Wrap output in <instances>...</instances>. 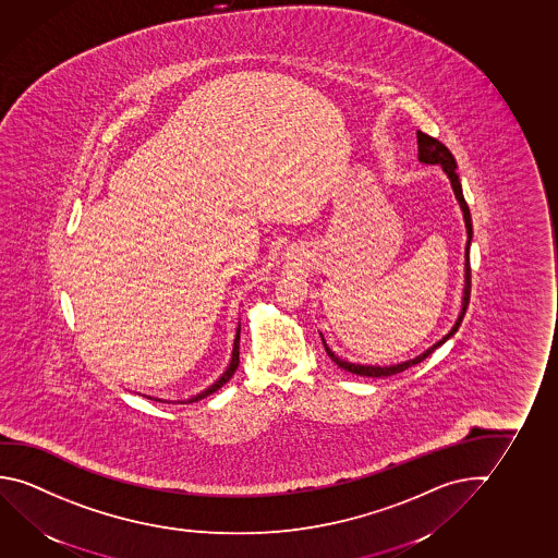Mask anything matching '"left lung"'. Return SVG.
<instances>
[{"label":"left lung","instance_id":"left-lung-1","mask_svg":"<svg viewBox=\"0 0 558 558\" xmlns=\"http://www.w3.org/2000/svg\"><path fill=\"white\" fill-rule=\"evenodd\" d=\"M417 145H420L421 162L440 163V166H442V170H445L446 175L450 178V183H452V189H454L456 198H458V203L462 206L463 218H465V228H468V245H465V295H463L462 313H460V317L456 320L454 328H452V330H450V332H448L440 342L435 343V345L429 348L427 352L421 353L420 357L405 361V363H398V365H390V367L355 365V363H348V361L338 360L335 353L330 352V348L326 345L325 338H323V343H325V350L326 353H328V357L335 361L336 365H338L340 369L353 373V375H360V377H390V375L402 373V371L408 369V367L417 365V363H421L425 357H429L430 353L435 352L438 345H442L450 336L456 335V330H458L460 325H462L463 315H465V311H468V303H470V293H472V270H470V243H472L473 233L472 215H470V206H468L465 198H463L462 183H460V178H458V173H456L454 156H452V153H450V150H448V148H446L438 138L430 137V135L423 133V131H417Z\"/></svg>","mask_w":558,"mask_h":558}]
</instances>
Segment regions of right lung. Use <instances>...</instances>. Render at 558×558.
Masks as SVG:
<instances>
[{"instance_id":"right-lung-1","label":"right lung","mask_w":558,"mask_h":558,"mask_svg":"<svg viewBox=\"0 0 558 558\" xmlns=\"http://www.w3.org/2000/svg\"><path fill=\"white\" fill-rule=\"evenodd\" d=\"M238 367H240V328H238L235 342H233V353L232 361H230V367L226 369V373H223L222 377L216 380L215 385L210 386V388H206L205 392H201V395L195 396V398H191L189 402H198V400H203V398H206V396H210L213 392H216L218 388H222V386L233 377V373H235ZM150 400H155V398H150ZM155 402H162V400H155Z\"/></svg>"}]
</instances>
